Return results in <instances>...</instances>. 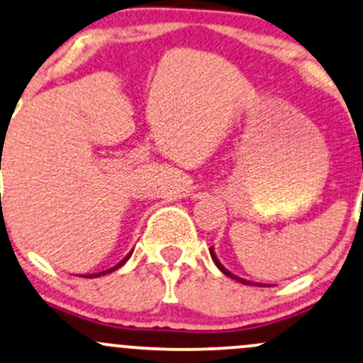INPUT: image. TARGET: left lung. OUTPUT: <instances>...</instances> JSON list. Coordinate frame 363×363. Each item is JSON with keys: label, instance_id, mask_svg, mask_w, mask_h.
Returning a JSON list of instances; mask_svg holds the SVG:
<instances>
[{"label": "left lung", "instance_id": "1", "mask_svg": "<svg viewBox=\"0 0 363 363\" xmlns=\"http://www.w3.org/2000/svg\"><path fill=\"white\" fill-rule=\"evenodd\" d=\"M210 255H212V260L215 262V265L218 267V270H220L222 274H225L227 277H230V279H234V281H238V282H241V284H246V286H267V284H262V282H252V281H246V279H241L240 276H234L233 272H229V270L225 269L224 265L220 264V262H218V258H217V255H215V252H213V246L212 248H210Z\"/></svg>", "mask_w": 363, "mask_h": 363}]
</instances>
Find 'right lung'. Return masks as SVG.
I'll return each mask as SVG.
<instances>
[{"mask_svg": "<svg viewBox=\"0 0 363 363\" xmlns=\"http://www.w3.org/2000/svg\"><path fill=\"white\" fill-rule=\"evenodd\" d=\"M130 255H133V250H130V252H129V253H127V255H125V257H123V258H122V260H121V262H118V264H117V265H115V267H111V269L101 270V272H96V274H87V276H84V277H87V279H93V277H101V276H106V274L113 272V270H117V269H118V267H122L123 264H125V262H127V260H129V258H130Z\"/></svg>", "mask_w": 363, "mask_h": 363, "instance_id": "right-lung-1", "label": "right lung"}]
</instances>
